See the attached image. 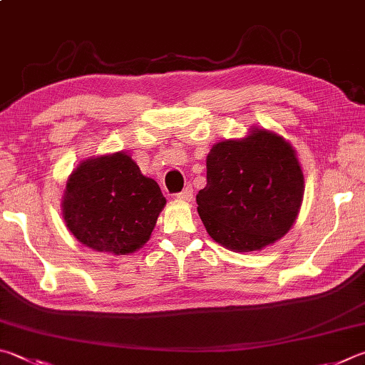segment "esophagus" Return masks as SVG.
<instances>
[{
    "label": "esophagus",
    "mask_w": 365,
    "mask_h": 365,
    "mask_svg": "<svg viewBox=\"0 0 365 365\" xmlns=\"http://www.w3.org/2000/svg\"><path fill=\"white\" fill-rule=\"evenodd\" d=\"M176 199L181 200V202H190V200L194 199V189L190 187V186H187L186 189L181 190V192L176 195Z\"/></svg>",
    "instance_id": "obj_1"
}]
</instances>
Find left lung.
I'll return each mask as SVG.
<instances>
[{"label": "left lung", "instance_id": "1", "mask_svg": "<svg viewBox=\"0 0 365 365\" xmlns=\"http://www.w3.org/2000/svg\"><path fill=\"white\" fill-rule=\"evenodd\" d=\"M304 194L290 143L255 128L244 139L215 144L197 212L215 242L232 252L261 250L290 231Z\"/></svg>", "mask_w": 365, "mask_h": 365}]
</instances>
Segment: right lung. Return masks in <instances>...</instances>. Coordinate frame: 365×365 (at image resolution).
<instances>
[{
  "label": "right lung",
  "instance_id": "right-lung-1",
  "mask_svg": "<svg viewBox=\"0 0 365 365\" xmlns=\"http://www.w3.org/2000/svg\"><path fill=\"white\" fill-rule=\"evenodd\" d=\"M166 199L125 152L88 158L67 179L62 215L68 231L96 252L128 255L149 240Z\"/></svg>",
  "mask_w": 365,
  "mask_h": 365
}]
</instances>
